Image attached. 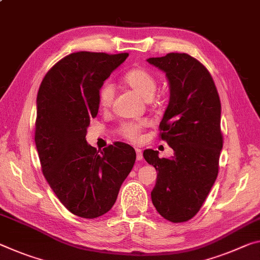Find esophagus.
Masks as SVG:
<instances>
[{
    "mask_svg": "<svg viewBox=\"0 0 260 260\" xmlns=\"http://www.w3.org/2000/svg\"><path fill=\"white\" fill-rule=\"evenodd\" d=\"M135 151H137V159H138V160H141V159L143 158L142 150L139 149V148H135Z\"/></svg>",
    "mask_w": 260,
    "mask_h": 260,
    "instance_id": "obj_1",
    "label": "esophagus"
}]
</instances>
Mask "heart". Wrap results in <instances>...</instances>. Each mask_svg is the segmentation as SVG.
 I'll return each instance as SVG.
<instances>
[{
	"instance_id": "b5f03b06",
	"label": "heart",
	"mask_w": 260,
	"mask_h": 260,
	"mask_svg": "<svg viewBox=\"0 0 260 260\" xmlns=\"http://www.w3.org/2000/svg\"><path fill=\"white\" fill-rule=\"evenodd\" d=\"M122 81L137 91L139 94H141L143 98L149 100L154 94L156 86L155 77L152 74L149 73L143 68H133L129 72H127L122 77ZM113 88L109 83H105L101 86L100 91H98V104L103 109H109L112 105L113 102ZM148 125L147 120H139V121H128L123 122L119 128V133L122 138L129 140L132 142L139 141L140 135L143 128Z\"/></svg>"
}]
</instances>
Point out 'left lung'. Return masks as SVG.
<instances>
[{
	"mask_svg": "<svg viewBox=\"0 0 260 260\" xmlns=\"http://www.w3.org/2000/svg\"><path fill=\"white\" fill-rule=\"evenodd\" d=\"M147 61L169 80L170 101L159 137L175 151L171 158H159L157 150L143 151L157 171L151 200L164 219L179 223L199 212L219 174L223 147L220 97L207 68L186 53Z\"/></svg>",
	"mask_w": 260,
	"mask_h": 260,
	"instance_id": "8db88e82",
	"label": "left lung"
}]
</instances>
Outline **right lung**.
I'll use <instances>...</instances> for the list:
<instances>
[{
	"mask_svg": "<svg viewBox=\"0 0 260 260\" xmlns=\"http://www.w3.org/2000/svg\"><path fill=\"white\" fill-rule=\"evenodd\" d=\"M128 53H72L49 69L37 96L35 141L49 186L74 215L96 219L117 200L137 154L114 142L101 152L86 143L98 91Z\"/></svg>",
	"mask_w": 260,
	"mask_h": 260,
	"instance_id": "1",
	"label": "right lung"
}]
</instances>
